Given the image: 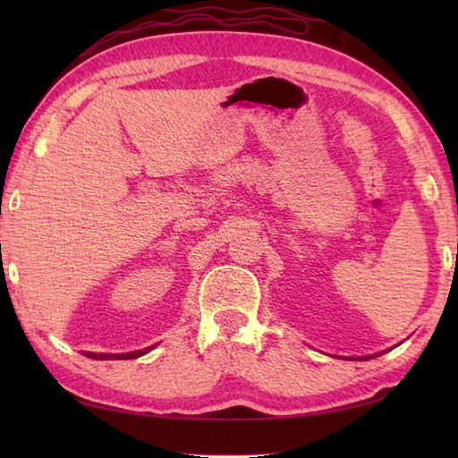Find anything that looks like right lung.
Listing matches in <instances>:
<instances>
[{
  "label": "right lung",
  "instance_id": "obj_1",
  "mask_svg": "<svg viewBox=\"0 0 458 458\" xmlns=\"http://www.w3.org/2000/svg\"><path fill=\"white\" fill-rule=\"evenodd\" d=\"M151 348H153V346L145 348V350H138V352H128V354H94V352H86V356L94 358V360H114V358H118V360H131V358H140V356H143L145 352H149Z\"/></svg>",
  "mask_w": 458,
  "mask_h": 458
}]
</instances>
